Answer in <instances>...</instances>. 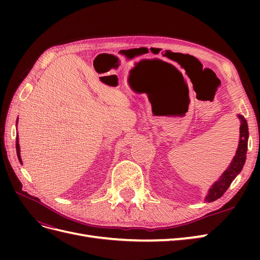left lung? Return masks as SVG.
<instances>
[{
  "label": "left lung",
  "instance_id": "1",
  "mask_svg": "<svg viewBox=\"0 0 260 260\" xmlns=\"http://www.w3.org/2000/svg\"><path fill=\"white\" fill-rule=\"evenodd\" d=\"M239 118L241 119V127H240V143L237 154H235L233 160L231 161L229 168H228L222 176L217 182L211 186V188L208 192V195L206 196V202H214L218 199L221 198L224 194V192L229 188L232 181L237 177L243 166L245 164L246 159V152H247V141H248V125L245 120V118L239 115Z\"/></svg>",
  "mask_w": 260,
  "mask_h": 260
}]
</instances>
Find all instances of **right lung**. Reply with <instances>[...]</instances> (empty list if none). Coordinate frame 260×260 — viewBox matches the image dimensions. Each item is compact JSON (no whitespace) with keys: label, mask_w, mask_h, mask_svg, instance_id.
Listing matches in <instances>:
<instances>
[{"label":"right lung","mask_w":260,"mask_h":260,"mask_svg":"<svg viewBox=\"0 0 260 260\" xmlns=\"http://www.w3.org/2000/svg\"><path fill=\"white\" fill-rule=\"evenodd\" d=\"M16 151H17V156H18V159L21 162V158H20V149H19V144H18V137L16 138Z\"/></svg>","instance_id":"right-lung-1"}]
</instances>
